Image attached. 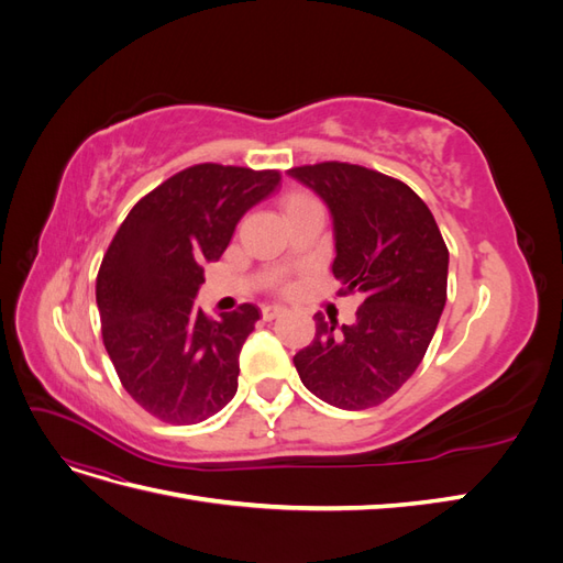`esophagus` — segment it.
<instances>
[{
  "instance_id": "esophagus-1",
  "label": "esophagus",
  "mask_w": 563,
  "mask_h": 563,
  "mask_svg": "<svg viewBox=\"0 0 563 563\" xmlns=\"http://www.w3.org/2000/svg\"><path fill=\"white\" fill-rule=\"evenodd\" d=\"M261 312H263L265 321H272V319H277L284 312V308H282V305H263Z\"/></svg>"
}]
</instances>
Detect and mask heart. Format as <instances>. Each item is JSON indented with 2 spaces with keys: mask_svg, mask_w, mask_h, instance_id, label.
<instances>
[{
  "mask_svg": "<svg viewBox=\"0 0 563 563\" xmlns=\"http://www.w3.org/2000/svg\"><path fill=\"white\" fill-rule=\"evenodd\" d=\"M305 201H312V199H310V197H305V195H294V197H288V199H286L284 207H286V209H291V207H298V203H305Z\"/></svg>",
  "mask_w": 563,
  "mask_h": 563,
  "instance_id": "heart-1",
  "label": "heart"
}]
</instances>
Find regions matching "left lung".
<instances>
[{"label": "left lung", "instance_id": "obj_1", "mask_svg": "<svg viewBox=\"0 0 563 563\" xmlns=\"http://www.w3.org/2000/svg\"><path fill=\"white\" fill-rule=\"evenodd\" d=\"M327 201L333 275L362 291L352 327L314 314L294 364L312 395L345 411L378 406L413 376L446 305L449 249L432 211L406 183L347 162L288 168Z\"/></svg>", "mask_w": 563, "mask_h": 563}]
</instances>
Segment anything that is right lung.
<instances>
[{"label": "right lung", "instance_id": "1", "mask_svg": "<svg viewBox=\"0 0 563 563\" xmlns=\"http://www.w3.org/2000/svg\"><path fill=\"white\" fill-rule=\"evenodd\" d=\"M282 183L275 168L195 164L147 192L119 225L96 277L100 331L133 401L195 424L232 401L255 305L211 319L195 308L203 263L228 249L240 218Z\"/></svg>", "mask_w": 563, "mask_h": 563}]
</instances>
